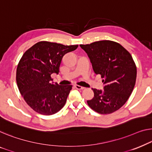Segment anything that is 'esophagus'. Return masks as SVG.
<instances>
[{
    "label": "esophagus",
    "instance_id": "esophagus-1",
    "mask_svg": "<svg viewBox=\"0 0 152 152\" xmlns=\"http://www.w3.org/2000/svg\"><path fill=\"white\" fill-rule=\"evenodd\" d=\"M74 87H75L76 89H78V90H83V89H85V87H81V86H79V85H74Z\"/></svg>",
    "mask_w": 152,
    "mask_h": 152
}]
</instances>
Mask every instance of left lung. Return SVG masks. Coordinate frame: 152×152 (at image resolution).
Listing matches in <instances>:
<instances>
[{
	"mask_svg": "<svg viewBox=\"0 0 152 152\" xmlns=\"http://www.w3.org/2000/svg\"><path fill=\"white\" fill-rule=\"evenodd\" d=\"M89 56L93 69L103 78L104 90L92 89L94 97L89 107L99 114L114 113L128 100L134 89L137 67L132 56L119 43L102 40L80 44Z\"/></svg>",
	"mask_w": 152,
	"mask_h": 152,
	"instance_id": "8db88e82",
	"label": "left lung"
}]
</instances>
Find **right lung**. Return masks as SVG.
Listing matches in <instances>:
<instances>
[{"mask_svg": "<svg viewBox=\"0 0 152 152\" xmlns=\"http://www.w3.org/2000/svg\"><path fill=\"white\" fill-rule=\"evenodd\" d=\"M78 46L42 41L22 55L16 70L18 87L27 104L35 112L51 115L65 104L72 86L51 83V74H58L63 56Z\"/></svg>", "mask_w": 152, "mask_h": 152, "instance_id": "right-lung-1", "label": "right lung"}]
</instances>
